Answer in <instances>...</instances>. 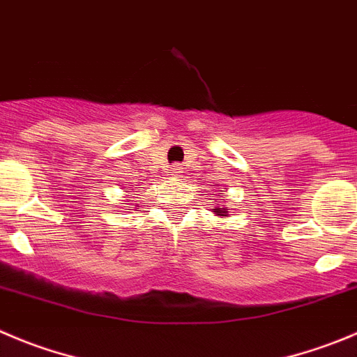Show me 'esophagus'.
Masks as SVG:
<instances>
[{"mask_svg": "<svg viewBox=\"0 0 357 357\" xmlns=\"http://www.w3.org/2000/svg\"><path fill=\"white\" fill-rule=\"evenodd\" d=\"M169 176H173V178H181L182 173H184V168H182L181 165H173L172 168H169Z\"/></svg>", "mask_w": 357, "mask_h": 357, "instance_id": "34e87169", "label": "esophagus"}]
</instances>
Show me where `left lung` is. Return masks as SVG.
Returning <instances> with one entry per match:
<instances>
[{"instance_id": "obj_1", "label": "left lung", "mask_w": 357, "mask_h": 357, "mask_svg": "<svg viewBox=\"0 0 357 357\" xmlns=\"http://www.w3.org/2000/svg\"><path fill=\"white\" fill-rule=\"evenodd\" d=\"M219 195H222V191H219ZM213 210V213H215V215H219V217H229V213H227V206H224V205H219V206H215V208H212Z\"/></svg>"}]
</instances>
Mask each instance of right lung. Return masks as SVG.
Segmentation results:
<instances>
[{
    "label": "right lung",
    "mask_w": 357,
    "mask_h": 357,
    "mask_svg": "<svg viewBox=\"0 0 357 357\" xmlns=\"http://www.w3.org/2000/svg\"><path fill=\"white\" fill-rule=\"evenodd\" d=\"M126 210H128V208H126ZM130 210H131V206H130Z\"/></svg>",
    "instance_id": "1"
}]
</instances>
